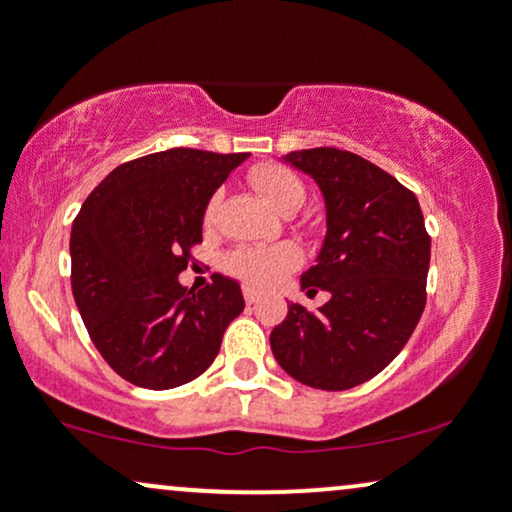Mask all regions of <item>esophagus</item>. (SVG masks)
Wrapping results in <instances>:
<instances>
[{"label":"esophagus","mask_w":512,"mask_h":512,"mask_svg":"<svg viewBox=\"0 0 512 512\" xmlns=\"http://www.w3.org/2000/svg\"><path fill=\"white\" fill-rule=\"evenodd\" d=\"M243 296H245V303H248V305H255L257 301H260V293H257L255 289H250V286H245Z\"/></svg>","instance_id":"obj_1"}]
</instances>
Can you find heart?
<instances>
[{
    "mask_svg": "<svg viewBox=\"0 0 512 512\" xmlns=\"http://www.w3.org/2000/svg\"><path fill=\"white\" fill-rule=\"evenodd\" d=\"M252 185L262 192L279 214H296L305 204V185L296 173L284 166H260L252 170ZM219 211V195L209 199L204 223L211 226ZM303 264V252L293 243L279 245H243L223 257V269L252 289H272Z\"/></svg>",
    "mask_w": 512,
    "mask_h": 512,
    "instance_id": "heart-1",
    "label": "heart"
}]
</instances>
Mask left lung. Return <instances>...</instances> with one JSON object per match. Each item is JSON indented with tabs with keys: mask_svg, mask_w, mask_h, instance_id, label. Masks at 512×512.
I'll list each match as a JSON object with an SVG mask.
<instances>
[{
	"mask_svg": "<svg viewBox=\"0 0 512 512\" xmlns=\"http://www.w3.org/2000/svg\"><path fill=\"white\" fill-rule=\"evenodd\" d=\"M284 158L325 197L327 236L301 289L330 301L315 313L291 303L269 344L298 383L349 390L378 375L419 325L431 238L414 192L366 158L332 146Z\"/></svg>",
	"mask_w": 512,
	"mask_h": 512,
	"instance_id": "8db88e82",
	"label": "left lung"
}]
</instances>
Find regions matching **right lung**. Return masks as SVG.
<instances>
[{
  "instance_id": "obj_1",
  "label": "right lung",
  "mask_w": 512,
  "mask_h": 512,
  "mask_svg": "<svg viewBox=\"0 0 512 512\" xmlns=\"http://www.w3.org/2000/svg\"><path fill=\"white\" fill-rule=\"evenodd\" d=\"M248 154L168 149L122 163L72 223V291L88 337L127 383L170 390L202 375L245 301L238 281L178 274L202 243L211 195Z\"/></svg>"
}]
</instances>
